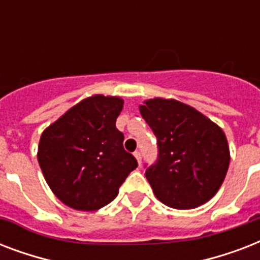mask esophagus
Listing matches in <instances>:
<instances>
[{"label": "esophagus", "instance_id": "34e87169", "mask_svg": "<svg viewBox=\"0 0 260 260\" xmlns=\"http://www.w3.org/2000/svg\"><path fill=\"white\" fill-rule=\"evenodd\" d=\"M134 155H135V158H136V160H138L139 166H140V165H142V154H140L139 151H135Z\"/></svg>", "mask_w": 260, "mask_h": 260}]
</instances>
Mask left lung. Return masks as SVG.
Returning a JSON list of instances; mask_svg holds the SVG:
<instances>
[{
  "label": "left lung",
  "instance_id": "left-lung-1",
  "mask_svg": "<svg viewBox=\"0 0 260 260\" xmlns=\"http://www.w3.org/2000/svg\"><path fill=\"white\" fill-rule=\"evenodd\" d=\"M140 113L158 142V159L147 167L146 177L159 201L174 209H193L209 201L230 166L221 128L177 100H148Z\"/></svg>",
  "mask_w": 260,
  "mask_h": 260
}]
</instances>
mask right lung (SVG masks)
Instances as JSON below:
<instances>
[{
    "mask_svg": "<svg viewBox=\"0 0 260 260\" xmlns=\"http://www.w3.org/2000/svg\"><path fill=\"white\" fill-rule=\"evenodd\" d=\"M121 98H85L42 134L38 160L54 194L77 210H97L112 202L138 162L122 147L116 128Z\"/></svg>",
    "mask_w": 260,
    "mask_h": 260,
    "instance_id": "1",
    "label": "right lung"
}]
</instances>
